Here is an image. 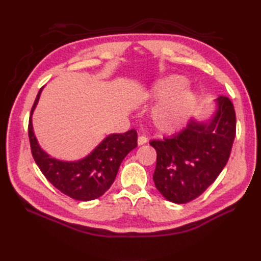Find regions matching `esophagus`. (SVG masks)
<instances>
[{"mask_svg": "<svg viewBox=\"0 0 261 261\" xmlns=\"http://www.w3.org/2000/svg\"><path fill=\"white\" fill-rule=\"evenodd\" d=\"M148 143V138L146 136H139L138 137V145L141 146V145H145Z\"/></svg>", "mask_w": 261, "mask_h": 261, "instance_id": "1", "label": "esophagus"}]
</instances>
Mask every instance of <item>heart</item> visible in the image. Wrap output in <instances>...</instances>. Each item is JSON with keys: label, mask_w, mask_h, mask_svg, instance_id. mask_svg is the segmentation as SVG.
<instances>
[{"label": "heart", "mask_w": 261, "mask_h": 261, "mask_svg": "<svg viewBox=\"0 0 261 261\" xmlns=\"http://www.w3.org/2000/svg\"><path fill=\"white\" fill-rule=\"evenodd\" d=\"M186 80L181 76H171L156 83L149 91L152 100L161 101L152 112V120L163 132L175 130L184 124L196 103V94L184 89Z\"/></svg>", "instance_id": "heart-1"}]
</instances>
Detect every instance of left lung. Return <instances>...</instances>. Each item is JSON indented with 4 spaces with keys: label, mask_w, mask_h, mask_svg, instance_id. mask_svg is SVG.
<instances>
[{
    "label": "left lung",
    "mask_w": 261,
    "mask_h": 261,
    "mask_svg": "<svg viewBox=\"0 0 261 261\" xmlns=\"http://www.w3.org/2000/svg\"><path fill=\"white\" fill-rule=\"evenodd\" d=\"M209 122L191 121L171 137L150 141L156 151L153 181L164 198L186 203L217 179L231 154L236 134L232 101L220 96Z\"/></svg>",
    "instance_id": "obj_1"
}]
</instances>
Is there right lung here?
I'll list each match as a JSON object with an SVG mask.
<instances>
[{"instance_id": "1", "label": "right lung", "mask_w": 261, "mask_h": 261, "mask_svg": "<svg viewBox=\"0 0 261 261\" xmlns=\"http://www.w3.org/2000/svg\"><path fill=\"white\" fill-rule=\"evenodd\" d=\"M42 88L31 108L28 136L31 153L37 165L50 183L75 200L89 201L99 198L111 187L124 158L137 147V132L112 134L83 160L64 162L53 159L39 147L33 129L31 115L40 98Z\"/></svg>"}]
</instances>
